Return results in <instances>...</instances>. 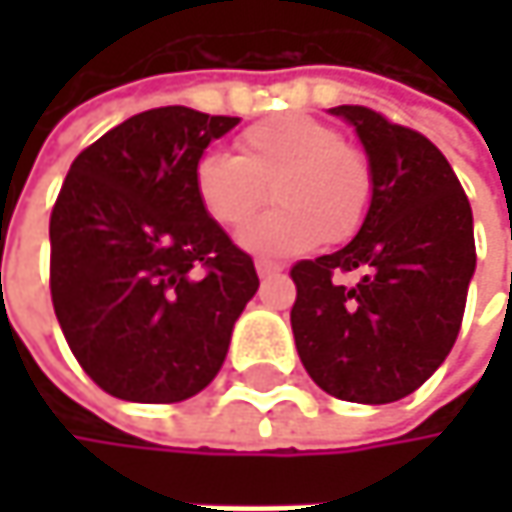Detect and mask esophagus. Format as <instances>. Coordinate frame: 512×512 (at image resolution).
Here are the masks:
<instances>
[{"label":"esophagus","mask_w":512,"mask_h":512,"mask_svg":"<svg viewBox=\"0 0 512 512\" xmlns=\"http://www.w3.org/2000/svg\"><path fill=\"white\" fill-rule=\"evenodd\" d=\"M255 269H257V275H260V278H269V275L281 272L284 266H281V263H275V260H257Z\"/></svg>","instance_id":"esophagus-1"}]
</instances>
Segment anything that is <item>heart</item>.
Returning <instances> with one entry per match:
<instances>
[{"label": "heart", "instance_id": "b5f03b06", "mask_svg": "<svg viewBox=\"0 0 512 512\" xmlns=\"http://www.w3.org/2000/svg\"><path fill=\"white\" fill-rule=\"evenodd\" d=\"M195 195L222 228L246 225L272 186L278 210L240 231L252 255L284 257L341 243L367 216L373 180L364 154L308 115H275L237 139V156L210 151L195 162Z\"/></svg>", "mask_w": 512, "mask_h": 512}]
</instances>
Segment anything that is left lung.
<instances>
[{
  "label": "left lung",
  "instance_id": "8db88e82",
  "mask_svg": "<svg viewBox=\"0 0 512 512\" xmlns=\"http://www.w3.org/2000/svg\"><path fill=\"white\" fill-rule=\"evenodd\" d=\"M356 127L373 195L338 252L299 260L290 326L308 376L350 403H394L421 388L460 335L474 275L471 204L445 154L367 106H335ZM362 272L353 288L341 271Z\"/></svg>",
  "mask_w": 512,
  "mask_h": 512
}]
</instances>
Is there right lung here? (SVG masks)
<instances>
[{
	"instance_id": "right-lung-1",
	"label": "right lung",
	"mask_w": 512,
	"mask_h": 512,
	"mask_svg": "<svg viewBox=\"0 0 512 512\" xmlns=\"http://www.w3.org/2000/svg\"><path fill=\"white\" fill-rule=\"evenodd\" d=\"M240 124L148 109L73 159L50 216V290L82 370L112 397L180 403L225 364L252 257L204 213L195 162Z\"/></svg>"
}]
</instances>
